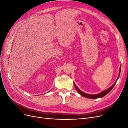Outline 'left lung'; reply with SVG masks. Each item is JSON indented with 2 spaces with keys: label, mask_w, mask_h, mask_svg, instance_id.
Here are the masks:
<instances>
[{
  "label": "left lung",
  "mask_w": 128,
  "mask_h": 128,
  "mask_svg": "<svg viewBox=\"0 0 128 128\" xmlns=\"http://www.w3.org/2000/svg\"><path fill=\"white\" fill-rule=\"evenodd\" d=\"M121 66L120 67L119 75H118V78H117V80H116V81L114 82V83L112 85V86H110L109 88H108L105 90H104V91H102V92H100V93H99L96 94H90L86 93L83 92V91H82L81 90H80L78 88V87L76 86V84H75V83L74 82V86H75V89L76 90V91L78 92V93L80 94H81V96H84V97H85V98H91V99L98 98H102V97H103L104 96H105L106 95V94H107L108 92H110L112 90V89L113 88V87L114 86H115L116 83V82H117V80H118V78H119V76H120V72H121Z\"/></svg>",
  "instance_id": "obj_1"
}]
</instances>
